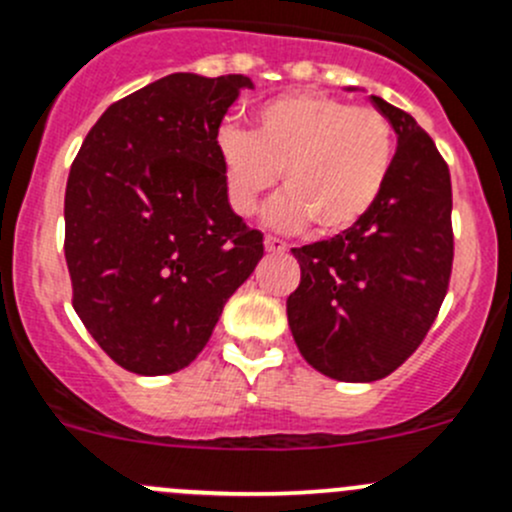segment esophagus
<instances>
[{
    "instance_id": "1",
    "label": "esophagus",
    "mask_w": 512,
    "mask_h": 512,
    "mask_svg": "<svg viewBox=\"0 0 512 512\" xmlns=\"http://www.w3.org/2000/svg\"><path fill=\"white\" fill-rule=\"evenodd\" d=\"M265 250L270 252V255H282V252L287 250V245L282 240H277V237H272V235H267L265 237Z\"/></svg>"
}]
</instances>
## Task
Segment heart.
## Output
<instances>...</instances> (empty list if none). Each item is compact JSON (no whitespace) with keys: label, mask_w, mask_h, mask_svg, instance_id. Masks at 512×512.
I'll return each mask as SVG.
<instances>
[{"label":"heart","mask_w":512,"mask_h":512,"mask_svg":"<svg viewBox=\"0 0 512 512\" xmlns=\"http://www.w3.org/2000/svg\"><path fill=\"white\" fill-rule=\"evenodd\" d=\"M218 153L237 213H255L282 170L285 193L270 203L267 223L280 230L314 223L319 235H337L359 223L384 193L396 133L379 108L294 91L262 103L252 133L220 128Z\"/></svg>","instance_id":"1"}]
</instances>
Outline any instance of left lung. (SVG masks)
I'll use <instances>...</instances> for the list:
<instances>
[{"instance_id":"1","label":"left lung","mask_w":512,"mask_h":512,"mask_svg":"<svg viewBox=\"0 0 512 512\" xmlns=\"http://www.w3.org/2000/svg\"><path fill=\"white\" fill-rule=\"evenodd\" d=\"M371 101L399 141L384 193L349 230L292 247L302 280L287 297L289 329L307 364L337 381L399 369L431 329L453 267L446 160L414 116Z\"/></svg>"}]
</instances>
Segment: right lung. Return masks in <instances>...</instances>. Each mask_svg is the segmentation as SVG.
Here are the masks:
<instances>
[{
	"label": "right lung",
	"mask_w": 512,
	"mask_h": 512,
	"mask_svg": "<svg viewBox=\"0 0 512 512\" xmlns=\"http://www.w3.org/2000/svg\"><path fill=\"white\" fill-rule=\"evenodd\" d=\"M252 81L170 74L111 103L69 170L64 255L76 314L118 366L185 369L265 255L227 203L218 131Z\"/></svg>",
	"instance_id": "add662e5"
}]
</instances>
